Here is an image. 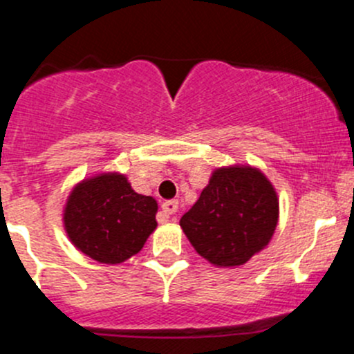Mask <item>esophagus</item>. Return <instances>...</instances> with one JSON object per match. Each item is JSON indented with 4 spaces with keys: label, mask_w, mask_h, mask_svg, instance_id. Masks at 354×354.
Instances as JSON below:
<instances>
[{
    "label": "esophagus",
    "mask_w": 354,
    "mask_h": 354,
    "mask_svg": "<svg viewBox=\"0 0 354 354\" xmlns=\"http://www.w3.org/2000/svg\"><path fill=\"white\" fill-rule=\"evenodd\" d=\"M162 209H163V213H165L167 216L176 215L177 209H178V203L176 201V199H170V201H165V203H163V205H162Z\"/></svg>",
    "instance_id": "obj_1"
}]
</instances>
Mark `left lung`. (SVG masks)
<instances>
[{
  "label": "left lung",
  "instance_id": "1",
  "mask_svg": "<svg viewBox=\"0 0 354 354\" xmlns=\"http://www.w3.org/2000/svg\"><path fill=\"white\" fill-rule=\"evenodd\" d=\"M277 218V194L267 177L251 167H230L215 170L180 227L203 258L237 267L267 246Z\"/></svg>",
  "mask_w": 354,
  "mask_h": 354
}]
</instances>
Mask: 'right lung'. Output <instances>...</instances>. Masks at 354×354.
<instances>
[{
	"label": "right lung",
	"mask_w": 354,
	"mask_h": 354,
	"mask_svg": "<svg viewBox=\"0 0 354 354\" xmlns=\"http://www.w3.org/2000/svg\"><path fill=\"white\" fill-rule=\"evenodd\" d=\"M158 205L132 191L127 178L103 174L77 185L66 201L70 241L100 263H122L142 250L156 227Z\"/></svg>",
	"instance_id": "1"
}]
</instances>
